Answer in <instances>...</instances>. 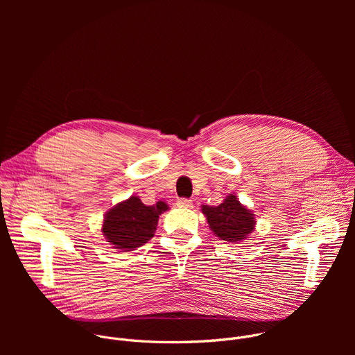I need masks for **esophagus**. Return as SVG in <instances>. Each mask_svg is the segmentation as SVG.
Instances as JSON below:
<instances>
[{
	"instance_id": "obj_1",
	"label": "esophagus",
	"mask_w": 355,
	"mask_h": 355,
	"mask_svg": "<svg viewBox=\"0 0 355 355\" xmlns=\"http://www.w3.org/2000/svg\"><path fill=\"white\" fill-rule=\"evenodd\" d=\"M177 207L178 208H192L193 204H192V200L188 199V198H180L177 200Z\"/></svg>"
}]
</instances>
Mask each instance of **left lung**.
I'll list each match as a JSON object with an SVG mask.
<instances>
[{
	"mask_svg": "<svg viewBox=\"0 0 355 355\" xmlns=\"http://www.w3.org/2000/svg\"><path fill=\"white\" fill-rule=\"evenodd\" d=\"M211 230L227 243H239L254 230V215L243 207L236 195L230 193L218 207H202Z\"/></svg>",
	"mask_w": 355,
	"mask_h": 355,
	"instance_id": "left-lung-1",
	"label": "left lung"
}]
</instances>
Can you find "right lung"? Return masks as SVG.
I'll use <instances>...</instances> for the list:
<instances>
[{"label":"right lung","instance_id":"right-lung-1","mask_svg":"<svg viewBox=\"0 0 355 355\" xmlns=\"http://www.w3.org/2000/svg\"><path fill=\"white\" fill-rule=\"evenodd\" d=\"M167 209L166 202L146 207L137 196H130L107 212L103 233L115 248L135 250L155 236L159 216Z\"/></svg>","mask_w":355,"mask_h":355}]
</instances>
